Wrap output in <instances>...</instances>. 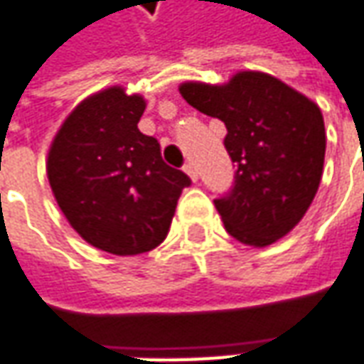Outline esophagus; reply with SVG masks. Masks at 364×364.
<instances>
[{"label": "esophagus", "instance_id": "obj_1", "mask_svg": "<svg viewBox=\"0 0 364 364\" xmlns=\"http://www.w3.org/2000/svg\"><path fill=\"white\" fill-rule=\"evenodd\" d=\"M183 171H185V173H187V175L191 177V181H197V177H199V175H197V169H195V165L191 163V161H189V163H185Z\"/></svg>", "mask_w": 364, "mask_h": 364}]
</instances>
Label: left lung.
I'll use <instances>...</instances> for the list:
<instances>
[{"mask_svg": "<svg viewBox=\"0 0 364 364\" xmlns=\"http://www.w3.org/2000/svg\"><path fill=\"white\" fill-rule=\"evenodd\" d=\"M179 92L228 129L223 144L237 169L232 193L215 199L228 233L266 247L292 232L322 179L326 132L318 105L256 70L225 84L183 82Z\"/></svg>", "mask_w": 364, "mask_h": 364, "instance_id": "8db88e82", "label": "left lung"}]
</instances>
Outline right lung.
Here are the masks:
<instances>
[{"label": "right lung", "instance_id": "add662e5", "mask_svg": "<svg viewBox=\"0 0 364 364\" xmlns=\"http://www.w3.org/2000/svg\"><path fill=\"white\" fill-rule=\"evenodd\" d=\"M144 98L110 86L70 112L48 151L46 173L58 207L84 242L114 256L157 247L191 179L139 131Z\"/></svg>", "mask_w": 364, "mask_h": 364}]
</instances>
